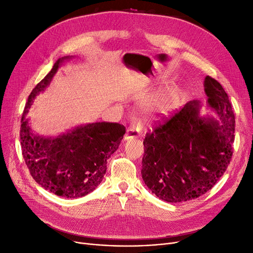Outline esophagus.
Instances as JSON below:
<instances>
[{"label": "esophagus", "mask_w": 253, "mask_h": 253, "mask_svg": "<svg viewBox=\"0 0 253 253\" xmlns=\"http://www.w3.org/2000/svg\"><path fill=\"white\" fill-rule=\"evenodd\" d=\"M141 134V127L136 124L135 122H131L125 134V138H133V137H138Z\"/></svg>", "instance_id": "obj_1"}]
</instances>
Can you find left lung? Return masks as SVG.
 I'll return each mask as SVG.
<instances>
[{"mask_svg": "<svg viewBox=\"0 0 253 253\" xmlns=\"http://www.w3.org/2000/svg\"><path fill=\"white\" fill-rule=\"evenodd\" d=\"M208 103L219 122L201 118L200 101H189L147 133L141 177L152 193L168 203L194 200L210 190L232 160L235 115L222 85L205 79Z\"/></svg>", "mask_w": 253, "mask_h": 253, "instance_id": "obj_1", "label": "left lung"}]
</instances>
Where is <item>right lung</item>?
Masks as SVG:
<instances>
[{
	"mask_svg": "<svg viewBox=\"0 0 253 253\" xmlns=\"http://www.w3.org/2000/svg\"><path fill=\"white\" fill-rule=\"evenodd\" d=\"M64 57L33 89L21 117V152L30 173L43 188L67 199L82 197L95 190L106 172L107 159L120 146L126 132L119 123L96 122L79 126L56 138L34 135L26 115L35 97L49 84Z\"/></svg>",
	"mask_w": 253,
	"mask_h": 253,
	"instance_id": "obj_1",
	"label": "right lung"
}]
</instances>
